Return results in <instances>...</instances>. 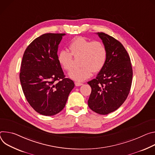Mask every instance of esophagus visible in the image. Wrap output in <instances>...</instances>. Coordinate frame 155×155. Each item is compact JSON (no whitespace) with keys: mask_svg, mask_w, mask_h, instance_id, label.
<instances>
[{"mask_svg":"<svg viewBox=\"0 0 155 155\" xmlns=\"http://www.w3.org/2000/svg\"><path fill=\"white\" fill-rule=\"evenodd\" d=\"M75 85H76V86H81V85H83V84L79 82H75Z\"/></svg>","mask_w":155,"mask_h":155,"instance_id":"esophagus-1","label":"esophagus"}]
</instances>
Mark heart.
Here are the masks:
<instances>
[{"mask_svg":"<svg viewBox=\"0 0 155 155\" xmlns=\"http://www.w3.org/2000/svg\"><path fill=\"white\" fill-rule=\"evenodd\" d=\"M70 52L61 50L58 54V61L66 71L73 68V57H81L79 68L69 73V76L76 81H84L90 78L94 73L99 72L104 66L107 51L102 42L92 41L84 37L74 38L69 45Z\"/></svg>","mask_w":155,"mask_h":155,"instance_id":"b5f03b06","label":"heart"}]
</instances>
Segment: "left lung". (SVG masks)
Here are the masks:
<instances>
[{"label":"left lung","instance_id":"left-lung-1","mask_svg":"<svg viewBox=\"0 0 155 155\" xmlns=\"http://www.w3.org/2000/svg\"><path fill=\"white\" fill-rule=\"evenodd\" d=\"M107 51L104 66L95 79L87 82L91 87L88 105L94 112L108 114L121 107L131 87L132 68L123 44L104 32H97Z\"/></svg>","mask_w":155,"mask_h":155}]
</instances>
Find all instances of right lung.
Returning a JSON list of instances; mask_svg holds the SVG:
<instances>
[{
    "label": "right lung",
    "mask_w": 155,
    "mask_h": 155,
    "mask_svg": "<svg viewBox=\"0 0 155 155\" xmlns=\"http://www.w3.org/2000/svg\"><path fill=\"white\" fill-rule=\"evenodd\" d=\"M64 35L42 34L28 46L22 58L20 79L23 93L31 107L44 116L60 112L74 87L58 61V45Z\"/></svg>",
    "instance_id": "obj_1"
}]
</instances>
